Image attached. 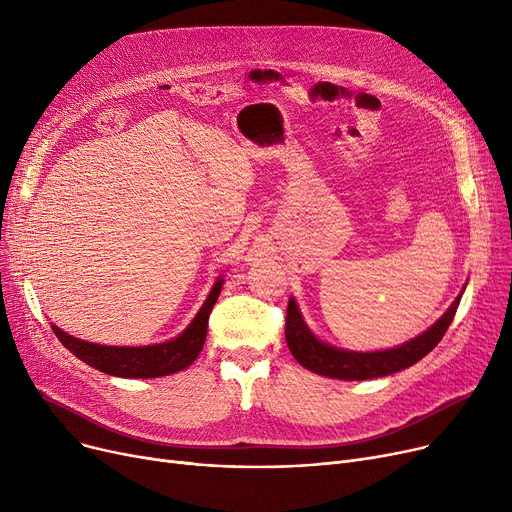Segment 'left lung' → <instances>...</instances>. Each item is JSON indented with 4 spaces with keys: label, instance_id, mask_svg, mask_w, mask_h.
<instances>
[{
    "label": "left lung",
    "instance_id": "left-lung-1",
    "mask_svg": "<svg viewBox=\"0 0 512 512\" xmlns=\"http://www.w3.org/2000/svg\"><path fill=\"white\" fill-rule=\"evenodd\" d=\"M461 297H456L452 307L436 321V324L425 330L421 336L413 338L411 342L388 348V351L378 353H351V351H340L326 342L317 340L297 309V303L292 299L288 301L286 309V342L292 357L297 359L305 369L326 375V378L336 380H371V378H382V375L396 373L400 369H407L421 361L427 353L434 351V346L442 340L448 326L452 324L456 307H459Z\"/></svg>",
    "mask_w": 512,
    "mask_h": 512
}]
</instances>
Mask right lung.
I'll return each mask as SVG.
<instances>
[{
	"mask_svg": "<svg viewBox=\"0 0 512 512\" xmlns=\"http://www.w3.org/2000/svg\"><path fill=\"white\" fill-rule=\"evenodd\" d=\"M222 284L224 280H218L213 284L205 305L191 321V326H188L178 338L164 344L101 346L68 336L58 326H51V330L72 355H76L80 361H85L87 365L103 373L118 375V378H161V375H170L186 369L199 357L207 336L209 313L220 297Z\"/></svg>",
	"mask_w": 512,
	"mask_h": 512,
	"instance_id": "obj_1",
	"label": "right lung"
}]
</instances>
